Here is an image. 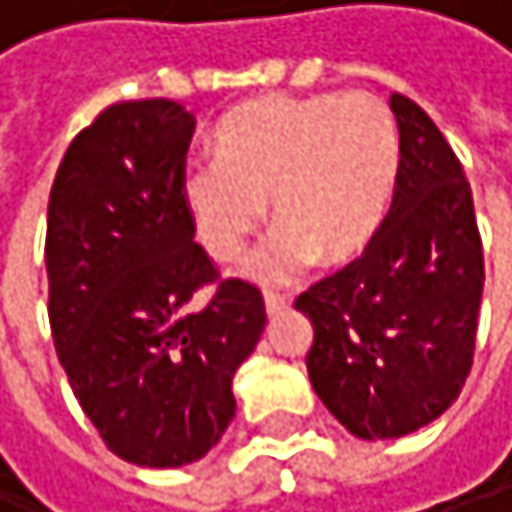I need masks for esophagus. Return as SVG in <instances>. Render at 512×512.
<instances>
[{
    "instance_id": "esophagus-1",
    "label": "esophagus",
    "mask_w": 512,
    "mask_h": 512,
    "mask_svg": "<svg viewBox=\"0 0 512 512\" xmlns=\"http://www.w3.org/2000/svg\"><path fill=\"white\" fill-rule=\"evenodd\" d=\"M264 304H267V313L276 316V313H285L291 307V298L288 294H276V291H267L264 294Z\"/></svg>"
}]
</instances>
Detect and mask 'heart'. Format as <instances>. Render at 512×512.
<instances>
[{"mask_svg":"<svg viewBox=\"0 0 512 512\" xmlns=\"http://www.w3.org/2000/svg\"><path fill=\"white\" fill-rule=\"evenodd\" d=\"M214 153L184 171L196 236L218 261H236L267 218L279 224L245 273L288 282L316 258L350 264L375 242L399 181V131L371 94H270L224 116Z\"/></svg>","mask_w":512,"mask_h":512,"instance_id":"b5f03b06","label":"heart"}]
</instances>
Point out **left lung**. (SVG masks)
Here are the masks:
<instances>
[{
  "label": "left lung",
  "instance_id": "left-lung-1",
  "mask_svg": "<svg viewBox=\"0 0 512 512\" xmlns=\"http://www.w3.org/2000/svg\"><path fill=\"white\" fill-rule=\"evenodd\" d=\"M399 181L362 258L310 285L307 371L325 408L359 439L408 436L458 399L476 347L482 239L464 168L433 119L390 94Z\"/></svg>",
  "mask_w": 512,
  "mask_h": 512
}]
</instances>
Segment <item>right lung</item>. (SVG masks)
<instances>
[{
  "label": "right lung",
  "mask_w": 512,
  "mask_h": 512,
  "mask_svg": "<svg viewBox=\"0 0 512 512\" xmlns=\"http://www.w3.org/2000/svg\"><path fill=\"white\" fill-rule=\"evenodd\" d=\"M196 131L181 104L122 101L82 128L48 199V322L70 387L113 455L184 467L236 415L233 375L267 325L261 291L217 281L184 202ZM208 308L186 310L202 284Z\"/></svg>",
  "instance_id": "1"
}]
</instances>
